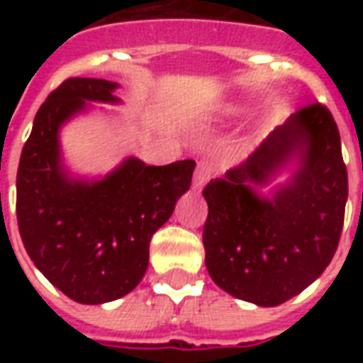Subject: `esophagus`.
<instances>
[{"label":"esophagus","mask_w":363,"mask_h":363,"mask_svg":"<svg viewBox=\"0 0 363 363\" xmlns=\"http://www.w3.org/2000/svg\"><path fill=\"white\" fill-rule=\"evenodd\" d=\"M213 165L208 159H200L196 165V173H194V189H202L206 182L212 179Z\"/></svg>","instance_id":"esophagus-1"}]
</instances>
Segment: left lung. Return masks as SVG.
Masks as SVG:
<instances>
[{
	"label": "left lung",
	"instance_id": "1",
	"mask_svg": "<svg viewBox=\"0 0 363 363\" xmlns=\"http://www.w3.org/2000/svg\"><path fill=\"white\" fill-rule=\"evenodd\" d=\"M297 155L289 185L262 199L256 186ZM206 268L237 299L274 307L325 272L340 241L348 173L325 104L294 112L243 163L206 184Z\"/></svg>",
	"mask_w": 363,
	"mask_h": 363
}]
</instances>
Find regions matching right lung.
<instances>
[{
  "mask_svg": "<svg viewBox=\"0 0 363 363\" xmlns=\"http://www.w3.org/2000/svg\"><path fill=\"white\" fill-rule=\"evenodd\" d=\"M118 83L69 77L38 108L17 171V223L35 267L77 303L126 296L150 262V241L190 189L196 163L135 157L101 181H75L60 155L62 124L87 103H118Z\"/></svg>",
  "mask_w": 363,
  "mask_h": 363,
  "instance_id": "add662e5",
  "label": "right lung"
}]
</instances>
